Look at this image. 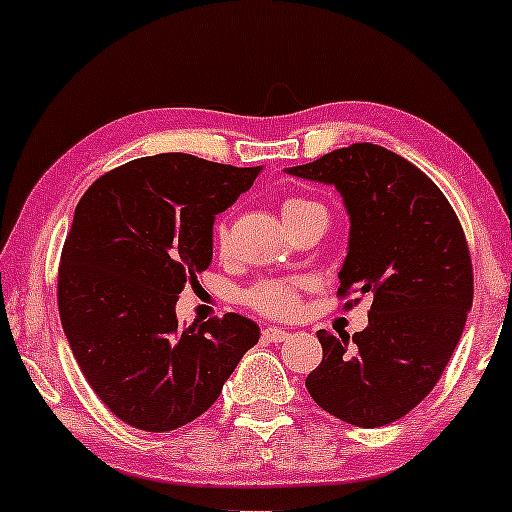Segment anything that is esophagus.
I'll return each instance as SVG.
<instances>
[{
  "label": "esophagus",
  "mask_w": 512,
  "mask_h": 512,
  "mask_svg": "<svg viewBox=\"0 0 512 512\" xmlns=\"http://www.w3.org/2000/svg\"><path fill=\"white\" fill-rule=\"evenodd\" d=\"M262 339H267V342H286L289 332L281 330V327H267V330H262Z\"/></svg>",
  "instance_id": "esophagus-1"
}]
</instances>
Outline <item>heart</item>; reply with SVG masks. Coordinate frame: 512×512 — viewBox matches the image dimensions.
<instances>
[{
	"label": "heart",
	"mask_w": 512,
	"mask_h": 512,
	"mask_svg": "<svg viewBox=\"0 0 512 512\" xmlns=\"http://www.w3.org/2000/svg\"><path fill=\"white\" fill-rule=\"evenodd\" d=\"M320 204L308 202V199L301 197H289L281 202V216L284 221L296 219L303 211L317 209ZM216 245L223 248L226 245V228L216 226ZM245 303L252 305L255 310H260L264 315L274 317H289L296 313L298 308V286L293 281H264V284H257L255 289L245 293Z\"/></svg>",
	"instance_id": "1"
}]
</instances>
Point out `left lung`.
I'll return each mask as SVG.
<instances>
[{"mask_svg":"<svg viewBox=\"0 0 512 512\" xmlns=\"http://www.w3.org/2000/svg\"><path fill=\"white\" fill-rule=\"evenodd\" d=\"M286 173L342 195L349 248L339 293L370 296L366 330L317 332L322 363L305 387L346 424H392L436 387L472 310L460 221L436 182L378 144H351Z\"/></svg>","mask_w":512,"mask_h":512,"instance_id":"left-lung-1","label":"left lung"}]
</instances>
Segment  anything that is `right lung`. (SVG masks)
<instances>
[{"mask_svg": "<svg viewBox=\"0 0 512 512\" xmlns=\"http://www.w3.org/2000/svg\"><path fill=\"white\" fill-rule=\"evenodd\" d=\"M260 173L146 156L105 173L76 204L57 276L60 320L88 385L125 424L163 433L195 421L260 339L236 313L190 327L175 315L187 281L211 264L216 216Z\"/></svg>", "mask_w": 512, "mask_h": 512, "instance_id": "add662e5", "label": "right lung"}]
</instances>
